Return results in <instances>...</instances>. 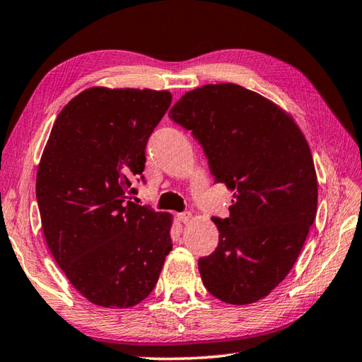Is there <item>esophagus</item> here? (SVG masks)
I'll list each match as a JSON object with an SVG mask.
<instances>
[{
    "label": "esophagus",
    "instance_id": "1",
    "mask_svg": "<svg viewBox=\"0 0 362 362\" xmlns=\"http://www.w3.org/2000/svg\"><path fill=\"white\" fill-rule=\"evenodd\" d=\"M178 217H180V222H182V223H189L190 220H192V212H189V211H186V212H181Z\"/></svg>",
    "mask_w": 362,
    "mask_h": 362
}]
</instances>
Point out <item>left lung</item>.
Masks as SVG:
<instances>
[{
    "mask_svg": "<svg viewBox=\"0 0 362 362\" xmlns=\"http://www.w3.org/2000/svg\"><path fill=\"white\" fill-rule=\"evenodd\" d=\"M170 119L192 131L216 182L233 190L230 217H214L216 252L198 259L203 284L230 305L261 300L283 281L317 212V175L292 117L238 84L182 95Z\"/></svg>",
    "mask_w": 362,
    "mask_h": 362,
    "instance_id": "1",
    "label": "left lung"
}]
</instances>
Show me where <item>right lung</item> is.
<instances>
[{
	"label": "right lung",
	"mask_w": 362,
	"mask_h": 362,
	"mask_svg": "<svg viewBox=\"0 0 362 362\" xmlns=\"http://www.w3.org/2000/svg\"><path fill=\"white\" fill-rule=\"evenodd\" d=\"M172 103L151 88L90 87L51 129L35 195L54 261L90 303L131 308L156 286L172 250V216L131 202L145 148Z\"/></svg>",
	"instance_id": "1"
}]
</instances>
